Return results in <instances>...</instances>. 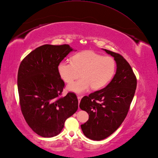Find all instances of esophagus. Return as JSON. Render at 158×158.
Listing matches in <instances>:
<instances>
[{
    "mask_svg": "<svg viewBox=\"0 0 158 158\" xmlns=\"http://www.w3.org/2000/svg\"><path fill=\"white\" fill-rule=\"evenodd\" d=\"M81 98H82V97H80V96H78V102H79V103H80V101H81Z\"/></svg>",
    "mask_w": 158,
    "mask_h": 158,
    "instance_id": "obj_1",
    "label": "esophagus"
}]
</instances>
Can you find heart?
Listing matches in <instances>:
<instances>
[{
  "label": "heart",
  "instance_id": "heart-1",
  "mask_svg": "<svg viewBox=\"0 0 158 158\" xmlns=\"http://www.w3.org/2000/svg\"><path fill=\"white\" fill-rule=\"evenodd\" d=\"M116 70L113 57L103 56L92 50H84L76 53L72 61H61L57 66V72L65 82L71 83L80 72L81 79L70 84L68 89L83 93L92 87L98 90L106 86L113 78Z\"/></svg>",
  "mask_w": 158,
  "mask_h": 158
}]
</instances>
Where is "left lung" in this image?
<instances>
[{"label":"left lung","mask_w":158,"mask_h":158,"mask_svg":"<svg viewBox=\"0 0 158 158\" xmlns=\"http://www.w3.org/2000/svg\"><path fill=\"white\" fill-rule=\"evenodd\" d=\"M104 50L116 61V74L105 88L84 97L80 103V108L89 114L81 129L84 135L94 141L105 139L120 127L137 87L136 76L127 61L119 53Z\"/></svg>","instance_id":"left-lung-1"}]
</instances>
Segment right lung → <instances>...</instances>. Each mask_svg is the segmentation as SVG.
Listing matches in <instances>:
<instances>
[{"instance_id": "right-lung-1", "label": "right lung", "mask_w": 158, "mask_h": 158, "mask_svg": "<svg viewBox=\"0 0 158 158\" xmlns=\"http://www.w3.org/2000/svg\"><path fill=\"white\" fill-rule=\"evenodd\" d=\"M72 50L68 44H45L29 53L19 66L21 112L31 129L41 137L57 135L66 119L78 110L75 93L61 96L65 84L57 72L58 64Z\"/></svg>"}]
</instances>
